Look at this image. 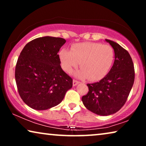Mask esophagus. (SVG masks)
<instances>
[{
  "label": "esophagus",
  "mask_w": 146,
  "mask_h": 146,
  "mask_svg": "<svg viewBox=\"0 0 146 146\" xmlns=\"http://www.w3.org/2000/svg\"><path fill=\"white\" fill-rule=\"evenodd\" d=\"M79 83H80V82L76 80H73V86H75L78 84Z\"/></svg>",
  "instance_id": "1"
}]
</instances>
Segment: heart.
<instances>
[{
	"instance_id": "b5f03b06",
	"label": "heart",
	"mask_w": 146,
	"mask_h": 146,
	"mask_svg": "<svg viewBox=\"0 0 146 146\" xmlns=\"http://www.w3.org/2000/svg\"><path fill=\"white\" fill-rule=\"evenodd\" d=\"M62 68L72 73L80 63L76 75L91 81H99L107 76L114 62L115 52L109 44L82 42L72 46L71 50H61L59 54Z\"/></svg>"
}]
</instances>
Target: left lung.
I'll use <instances>...</instances> for the list:
<instances>
[{"label":"left lung","mask_w":146,"mask_h":146,"mask_svg":"<svg viewBox=\"0 0 146 146\" xmlns=\"http://www.w3.org/2000/svg\"><path fill=\"white\" fill-rule=\"evenodd\" d=\"M106 41L114 50V62L106 76L98 82L88 84V92L82 98L85 107L100 115L113 114L122 108L135 78L134 66L128 52L115 42Z\"/></svg>","instance_id":"8db88e82"}]
</instances>
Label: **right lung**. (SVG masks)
Returning <instances> with one entry per match:
<instances>
[{
  "label": "right lung",
  "instance_id": "1",
  "mask_svg": "<svg viewBox=\"0 0 146 146\" xmlns=\"http://www.w3.org/2000/svg\"><path fill=\"white\" fill-rule=\"evenodd\" d=\"M66 40L38 38L25 45L18 58L15 80L20 96L36 110H45L62 101L72 79L60 66L58 54Z\"/></svg>",
  "mask_w": 146,
  "mask_h": 146
}]
</instances>
